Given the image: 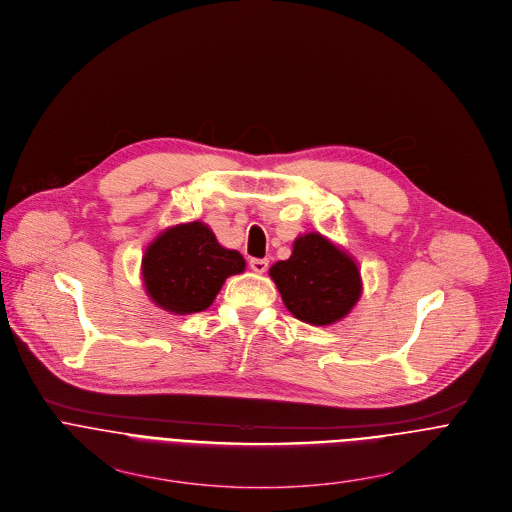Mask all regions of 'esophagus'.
<instances>
[{
    "instance_id": "obj_1",
    "label": "esophagus",
    "mask_w": 512,
    "mask_h": 512,
    "mask_svg": "<svg viewBox=\"0 0 512 512\" xmlns=\"http://www.w3.org/2000/svg\"><path fill=\"white\" fill-rule=\"evenodd\" d=\"M250 268H252L256 274H264L266 268H268V260H266V258H252V260H250Z\"/></svg>"
}]
</instances>
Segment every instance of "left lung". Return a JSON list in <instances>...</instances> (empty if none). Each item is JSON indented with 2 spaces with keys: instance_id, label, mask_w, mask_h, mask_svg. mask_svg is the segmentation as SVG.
Masks as SVG:
<instances>
[{
  "instance_id": "obj_1",
  "label": "left lung",
  "mask_w": 512,
  "mask_h": 512,
  "mask_svg": "<svg viewBox=\"0 0 512 512\" xmlns=\"http://www.w3.org/2000/svg\"><path fill=\"white\" fill-rule=\"evenodd\" d=\"M285 307L311 325L342 321L362 297L358 262L319 232L301 234L289 260L268 270Z\"/></svg>"
}]
</instances>
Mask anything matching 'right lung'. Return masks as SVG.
<instances>
[{
  "instance_id": "1",
  "label": "right lung",
  "mask_w": 512,
  "mask_h": 512,
  "mask_svg": "<svg viewBox=\"0 0 512 512\" xmlns=\"http://www.w3.org/2000/svg\"><path fill=\"white\" fill-rule=\"evenodd\" d=\"M244 270V256L223 248L203 221L166 227L144 250L140 268L150 301L173 315L205 311L225 278Z\"/></svg>"
}]
</instances>
